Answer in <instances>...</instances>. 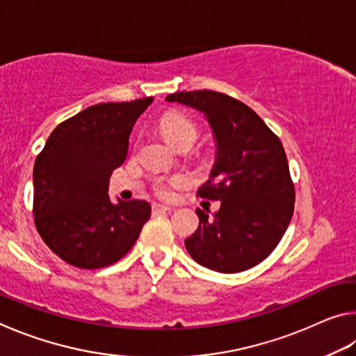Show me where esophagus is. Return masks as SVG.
I'll use <instances>...</instances> for the list:
<instances>
[{
  "label": "esophagus",
  "instance_id": "34e87169",
  "mask_svg": "<svg viewBox=\"0 0 356 356\" xmlns=\"http://www.w3.org/2000/svg\"><path fill=\"white\" fill-rule=\"evenodd\" d=\"M171 207H166V206H161V204H154L152 206V215H160V213H166V212H171Z\"/></svg>",
  "mask_w": 356,
  "mask_h": 356
}]
</instances>
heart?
Listing matches in <instances>:
<instances>
[{
	"instance_id": "heart-1",
	"label": "heart",
	"mask_w": 356,
	"mask_h": 356,
	"mask_svg": "<svg viewBox=\"0 0 356 356\" xmlns=\"http://www.w3.org/2000/svg\"><path fill=\"white\" fill-rule=\"evenodd\" d=\"M160 130L168 143L172 144L174 147L179 149L186 144H193L197 140V127L182 113H166L163 118L160 119ZM186 185V177L184 176H174L171 179H161L155 184V193L163 200H170L174 195V188Z\"/></svg>"
}]
</instances>
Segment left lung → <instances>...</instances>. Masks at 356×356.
<instances>
[{"instance_id": "1", "label": "left lung", "mask_w": 356, "mask_h": 356, "mask_svg": "<svg viewBox=\"0 0 356 356\" xmlns=\"http://www.w3.org/2000/svg\"><path fill=\"white\" fill-rule=\"evenodd\" d=\"M166 100L202 113L216 146L212 172L197 195L221 206L212 216L196 209L200 226L185 240L186 251L220 273L254 267L276 248L293 215L295 188L280 138L226 94L204 89Z\"/></svg>"}]
</instances>
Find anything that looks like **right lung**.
I'll return each instance as SVG.
<instances>
[{
	"label": "right lung",
	"instance_id": "right-lung-1",
	"mask_svg": "<svg viewBox=\"0 0 356 356\" xmlns=\"http://www.w3.org/2000/svg\"><path fill=\"white\" fill-rule=\"evenodd\" d=\"M154 97L89 106L51 131L34 163V222L56 256L78 268L122 259L150 218L146 201L113 204L108 185L124 163L136 119Z\"/></svg>",
	"mask_w": 356,
	"mask_h": 356
}]
</instances>
